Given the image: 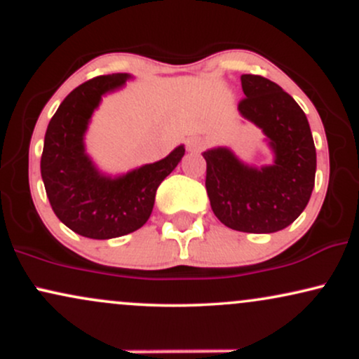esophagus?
<instances>
[{
  "label": "esophagus",
  "instance_id": "obj_1",
  "mask_svg": "<svg viewBox=\"0 0 359 359\" xmlns=\"http://www.w3.org/2000/svg\"><path fill=\"white\" fill-rule=\"evenodd\" d=\"M203 147H204V140L196 138V137L187 140V150L189 151H199V150H203Z\"/></svg>",
  "mask_w": 359,
  "mask_h": 359
}]
</instances>
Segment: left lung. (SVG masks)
Instances as JSON below:
<instances>
[{"label": "left lung", "instance_id": "left-lung-1", "mask_svg": "<svg viewBox=\"0 0 359 359\" xmlns=\"http://www.w3.org/2000/svg\"><path fill=\"white\" fill-rule=\"evenodd\" d=\"M238 111L265 135L273 162L255 167L229 148L205 150V189L222 224L243 233H277L306 209L316 180V147L302 108L262 76L243 74Z\"/></svg>", "mask_w": 359, "mask_h": 359}]
</instances>
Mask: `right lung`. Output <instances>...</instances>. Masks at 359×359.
<instances>
[{
	"instance_id": "1",
	"label": "right lung",
	"mask_w": 359,
	"mask_h": 359,
	"mask_svg": "<svg viewBox=\"0 0 359 359\" xmlns=\"http://www.w3.org/2000/svg\"><path fill=\"white\" fill-rule=\"evenodd\" d=\"M130 74L94 77L60 102L43 140L40 172L55 216L81 236L111 240L142 228L155 204L162 180L179 165L184 145L165 158L121 175L101 172L86 151L88 131L102 96L121 89Z\"/></svg>"
}]
</instances>
